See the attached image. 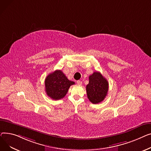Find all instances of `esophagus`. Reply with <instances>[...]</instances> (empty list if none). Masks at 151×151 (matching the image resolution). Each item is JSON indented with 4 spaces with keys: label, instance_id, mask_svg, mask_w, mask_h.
Wrapping results in <instances>:
<instances>
[{
    "label": "esophagus",
    "instance_id": "esophagus-1",
    "mask_svg": "<svg viewBox=\"0 0 151 151\" xmlns=\"http://www.w3.org/2000/svg\"><path fill=\"white\" fill-rule=\"evenodd\" d=\"M77 83L78 85H81L82 83V81H77Z\"/></svg>",
    "mask_w": 151,
    "mask_h": 151
}]
</instances>
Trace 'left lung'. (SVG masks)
Listing matches in <instances>:
<instances>
[{"label":"left lung","mask_w":151,"mask_h":151,"mask_svg":"<svg viewBox=\"0 0 151 151\" xmlns=\"http://www.w3.org/2000/svg\"><path fill=\"white\" fill-rule=\"evenodd\" d=\"M89 101L94 104L103 101L109 91V82L99 73L94 72L89 77V83L86 87Z\"/></svg>","instance_id":"left-lung-1"}]
</instances>
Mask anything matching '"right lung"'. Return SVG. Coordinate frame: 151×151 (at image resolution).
Segmentation results:
<instances>
[{
	"instance_id": "right-lung-1",
	"label": "right lung",
	"mask_w": 151,
	"mask_h": 151,
	"mask_svg": "<svg viewBox=\"0 0 151 151\" xmlns=\"http://www.w3.org/2000/svg\"><path fill=\"white\" fill-rule=\"evenodd\" d=\"M75 82L69 81L61 70L49 74L45 79V90L47 95L54 100H59L66 96L70 86Z\"/></svg>"
}]
</instances>
